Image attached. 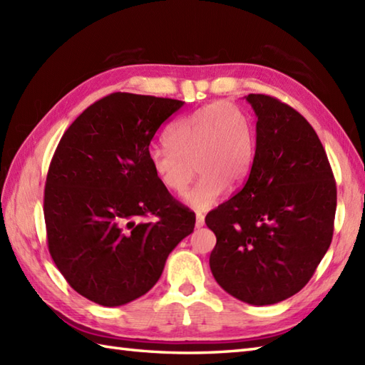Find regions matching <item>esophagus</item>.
<instances>
[{
    "instance_id": "34e87169",
    "label": "esophagus",
    "mask_w": 365,
    "mask_h": 365,
    "mask_svg": "<svg viewBox=\"0 0 365 365\" xmlns=\"http://www.w3.org/2000/svg\"><path fill=\"white\" fill-rule=\"evenodd\" d=\"M205 224V218H204V215L202 213H197L196 215V227L197 229H200Z\"/></svg>"
}]
</instances>
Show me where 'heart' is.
<instances>
[{
  "instance_id": "obj_1",
  "label": "heart",
  "mask_w": 365,
  "mask_h": 365,
  "mask_svg": "<svg viewBox=\"0 0 365 365\" xmlns=\"http://www.w3.org/2000/svg\"><path fill=\"white\" fill-rule=\"evenodd\" d=\"M169 145L147 152L152 173L174 195L187 190L195 168L199 178L183 202L204 212L218 204L227 185L237 187L247 177L255 155V130L242 108L213 102L178 119L168 131Z\"/></svg>"
}]
</instances>
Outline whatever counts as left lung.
Segmentation results:
<instances>
[{
    "mask_svg": "<svg viewBox=\"0 0 365 365\" xmlns=\"http://www.w3.org/2000/svg\"><path fill=\"white\" fill-rule=\"evenodd\" d=\"M245 98L257 118L255 155L245 187L205 218L216 235L210 269L234 298L268 306L315 273L332 240L337 190L311 123L274 97Z\"/></svg>",
    "mask_w": 365,
    "mask_h": 365,
    "instance_id": "left-lung-1",
    "label": "left lung"
}]
</instances>
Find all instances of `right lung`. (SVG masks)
Masks as SVG:
<instances>
[{"label": "right lung", "instance_id": "right-lung-1", "mask_svg": "<svg viewBox=\"0 0 365 365\" xmlns=\"http://www.w3.org/2000/svg\"><path fill=\"white\" fill-rule=\"evenodd\" d=\"M183 103L114 92L75 119L53 155L43 197L51 259L100 306L145 294L195 230V213L161 187L147 160L153 135Z\"/></svg>", "mask_w": 365, "mask_h": 365}]
</instances>
